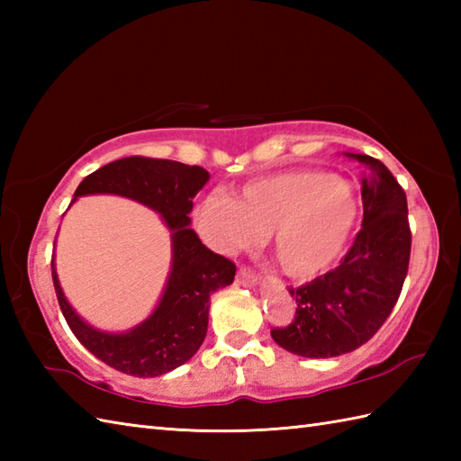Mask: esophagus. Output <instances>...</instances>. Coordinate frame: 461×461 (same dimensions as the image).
I'll list each match as a JSON object with an SVG mask.
<instances>
[{"instance_id": "1", "label": "esophagus", "mask_w": 461, "mask_h": 461, "mask_svg": "<svg viewBox=\"0 0 461 461\" xmlns=\"http://www.w3.org/2000/svg\"><path fill=\"white\" fill-rule=\"evenodd\" d=\"M236 281H238V285L256 287V285H258V276H256V273H253L251 269H248V267H240Z\"/></svg>"}]
</instances>
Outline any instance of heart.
<instances>
[{
	"instance_id": "obj_1",
	"label": "heart",
	"mask_w": 461,
	"mask_h": 461,
	"mask_svg": "<svg viewBox=\"0 0 461 461\" xmlns=\"http://www.w3.org/2000/svg\"><path fill=\"white\" fill-rule=\"evenodd\" d=\"M360 195L347 178L315 168L259 176L233 192L208 194L194 223L210 248L233 253L269 236L291 279L311 281L339 266L358 230Z\"/></svg>"
}]
</instances>
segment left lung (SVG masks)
<instances>
[{"instance_id": "left-lung-1", "label": "left lung", "mask_w": 461, "mask_h": 461, "mask_svg": "<svg viewBox=\"0 0 461 461\" xmlns=\"http://www.w3.org/2000/svg\"><path fill=\"white\" fill-rule=\"evenodd\" d=\"M345 156L362 166V230L337 269L289 289L295 319L271 330L281 348L305 358L340 357L368 342L393 312L408 273L404 190L380 160Z\"/></svg>"}]
</instances>
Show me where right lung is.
I'll return each instance as SVG.
<instances>
[{
    "label": "right lung",
    "mask_w": 461,
    "mask_h": 461,
    "mask_svg": "<svg viewBox=\"0 0 461 461\" xmlns=\"http://www.w3.org/2000/svg\"><path fill=\"white\" fill-rule=\"evenodd\" d=\"M208 180L210 174L202 166L131 156L89 174L75 190L71 205L89 194L122 195L160 213L170 231L172 266L158 305L140 325L124 332L89 325L67 301L51 261L59 307L73 335L104 365L124 375L154 378L188 362L208 332L210 295L236 277V266L205 248L190 228L192 200Z\"/></svg>",
    "instance_id": "add662e5"
}]
</instances>
